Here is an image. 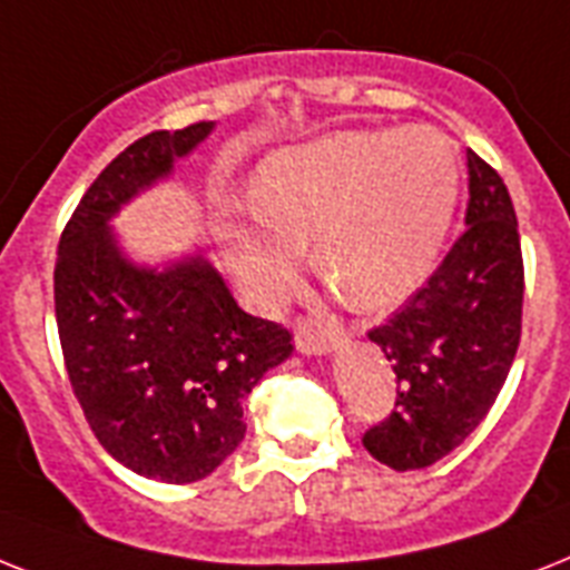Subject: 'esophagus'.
I'll return each instance as SVG.
<instances>
[{"label":"esophagus","mask_w":570,"mask_h":570,"mask_svg":"<svg viewBox=\"0 0 570 570\" xmlns=\"http://www.w3.org/2000/svg\"><path fill=\"white\" fill-rule=\"evenodd\" d=\"M336 345H340V333L316 331V327L304 325V322H298V327H295V348L301 354H327Z\"/></svg>","instance_id":"esophagus-1"}]
</instances>
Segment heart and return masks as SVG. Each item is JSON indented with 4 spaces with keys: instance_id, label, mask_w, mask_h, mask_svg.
<instances>
[{
    "instance_id": "obj_1",
    "label": "heart",
    "mask_w": 570,
    "mask_h": 570,
    "mask_svg": "<svg viewBox=\"0 0 570 570\" xmlns=\"http://www.w3.org/2000/svg\"><path fill=\"white\" fill-rule=\"evenodd\" d=\"M456 198L460 155L439 128L331 134L277 151L222 243L257 304L284 298L316 237L318 269L360 307H386L433 272Z\"/></svg>"
}]
</instances>
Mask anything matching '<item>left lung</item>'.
I'll return each mask as SVG.
<instances>
[{
    "label": "left lung",
    "instance_id": "1",
    "mask_svg": "<svg viewBox=\"0 0 570 570\" xmlns=\"http://www.w3.org/2000/svg\"><path fill=\"white\" fill-rule=\"evenodd\" d=\"M445 261L368 340L397 377L395 410L363 445L395 471L428 469L492 410L521 342L524 261L503 178L469 151V210Z\"/></svg>",
    "mask_w": 570,
    "mask_h": 570
}]
</instances>
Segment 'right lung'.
Instances as JSON below:
<instances>
[{
	"label": "right lung",
	"instance_id": "right-lung-1",
	"mask_svg": "<svg viewBox=\"0 0 570 570\" xmlns=\"http://www.w3.org/2000/svg\"><path fill=\"white\" fill-rule=\"evenodd\" d=\"M213 131H151L90 184L60 234L55 318L69 383L99 445L125 469L196 483L245 436V401L293 354L289 331L248 316L196 254L137 266L108 222Z\"/></svg>",
	"mask_w": 570,
	"mask_h": 570
}]
</instances>
